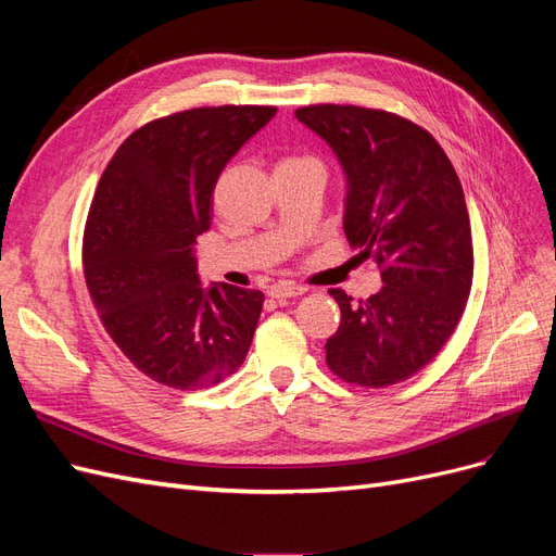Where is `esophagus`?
<instances>
[{"label": "esophagus", "instance_id": "obj_1", "mask_svg": "<svg viewBox=\"0 0 556 556\" xmlns=\"http://www.w3.org/2000/svg\"><path fill=\"white\" fill-rule=\"evenodd\" d=\"M306 292V288H301V285H294V282H276L271 285V290H268V296L271 299H292V296H301Z\"/></svg>", "mask_w": 556, "mask_h": 556}]
</instances>
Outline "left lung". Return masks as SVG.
<instances>
[{
    "mask_svg": "<svg viewBox=\"0 0 556 556\" xmlns=\"http://www.w3.org/2000/svg\"><path fill=\"white\" fill-rule=\"evenodd\" d=\"M323 137L345 180L343 229L359 260L380 266L382 288L352 301L329 290L341 325L327 366L359 387H387L425 368L457 329L473 282V241L462 182L427 129L362 106L296 109Z\"/></svg>",
    "mask_w": 556,
    "mask_h": 556,
    "instance_id": "1",
    "label": "left lung"
}]
</instances>
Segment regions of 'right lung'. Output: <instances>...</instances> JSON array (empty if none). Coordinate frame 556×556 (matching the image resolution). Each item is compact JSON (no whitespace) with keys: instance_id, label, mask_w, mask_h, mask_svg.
Wrapping results in <instances>:
<instances>
[{"instance_id":"obj_1","label":"right lung","mask_w":556,"mask_h":556,"mask_svg":"<svg viewBox=\"0 0 556 556\" xmlns=\"http://www.w3.org/2000/svg\"><path fill=\"white\" fill-rule=\"evenodd\" d=\"M276 106H201L160 117L115 150L83 237V274L113 343L141 374L201 390L237 374L264 294L201 288L194 260L225 164Z\"/></svg>"}]
</instances>
